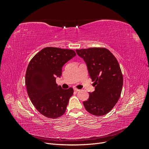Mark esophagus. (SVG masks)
Listing matches in <instances>:
<instances>
[{"mask_svg": "<svg viewBox=\"0 0 149 149\" xmlns=\"http://www.w3.org/2000/svg\"><path fill=\"white\" fill-rule=\"evenodd\" d=\"M73 89H74V91H79V89H77L76 88H74Z\"/></svg>", "mask_w": 149, "mask_h": 149, "instance_id": "34e87169", "label": "esophagus"}]
</instances>
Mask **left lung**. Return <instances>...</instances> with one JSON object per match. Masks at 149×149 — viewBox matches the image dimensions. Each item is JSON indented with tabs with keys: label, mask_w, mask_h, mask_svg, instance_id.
<instances>
[{
	"label": "left lung",
	"mask_w": 149,
	"mask_h": 149,
	"mask_svg": "<svg viewBox=\"0 0 149 149\" xmlns=\"http://www.w3.org/2000/svg\"><path fill=\"white\" fill-rule=\"evenodd\" d=\"M86 64L95 90L89 93L88 100L83 102L88 112L104 116L118 102L123 86V74L116 57L104 48H89L76 50Z\"/></svg>",
	"instance_id": "obj_1"
}]
</instances>
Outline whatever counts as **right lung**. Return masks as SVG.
<instances>
[{"label": "right lung", "mask_w": 149, "mask_h": 149, "mask_svg": "<svg viewBox=\"0 0 149 149\" xmlns=\"http://www.w3.org/2000/svg\"><path fill=\"white\" fill-rule=\"evenodd\" d=\"M76 56L72 49L46 47L33 57L25 74L28 95L36 109L44 116L55 119L66 111L73 89H62L56 83L62 67Z\"/></svg>", "instance_id": "right-lung-1"}]
</instances>
